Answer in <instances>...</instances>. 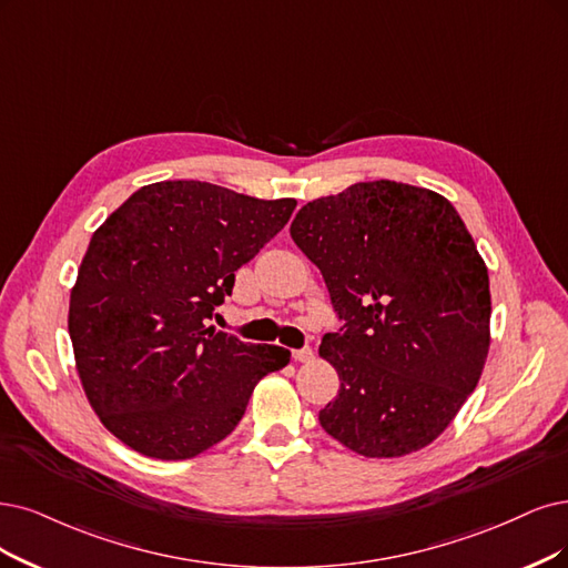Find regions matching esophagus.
Listing matches in <instances>:
<instances>
[{
	"label": "esophagus",
	"mask_w": 568,
	"mask_h": 568,
	"mask_svg": "<svg viewBox=\"0 0 568 568\" xmlns=\"http://www.w3.org/2000/svg\"><path fill=\"white\" fill-rule=\"evenodd\" d=\"M292 361H295V363H311L313 361V351L308 346L295 348V351H292Z\"/></svg>",
	"instance_id": "34e87169"
}]
</instances>
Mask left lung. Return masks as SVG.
Instances as JSON below:
<instances>
[{"instance_id":"left-lung-1","label":"left lung","mask_w":568,"mask_h":568,"mask_svg":"<svg viewBox=\"0 0 568 568\" xmlns=\"http://www.w3.org/2000/svg\"><path fill=\"white\" fill-rule=\"evenodd\" d=\"M290 236L344 325L321 344L339 393L318 418L367 458L424 449L475 390L489 353V273L456 207L430 189L358 182L306 203Z\"/></svg>"}]
</instances>
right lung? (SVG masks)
I'll return each instance as SVG.
<instances>
[{
  "label": "right lung",
  "mask_w": 568,
  "mask_h": 568,
  "mask_svg": "<svg viewBox=\"0 0 568 568\" xmlns=\"http://www.w3.org/2000/svg\"><path fill=\"white\" fill-rule=\"evenodd\" d=\"M295 205L168 180L138 189L95 229L68 327L83 393L123 445L194 458L239 426L262 376L290 363L287 348L205 321Z\"/></svg>",
  "instance_id": "add662e5"
}]
</instances>
